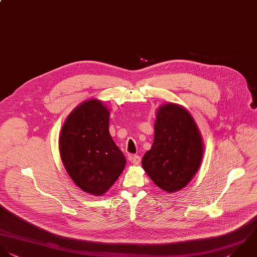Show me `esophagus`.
Instances as JSON below:
<instances>
[{
    "label": "esophagus",
    "instance_id": "obj_1",
    "mask_svg": "<svg viewBox=\"0 0 257 257\" xmlns=\"http://www.w3.org/2000/svg\"><path fill=\"white\" fill-rule=\"evenodd\" d=\"M131 162L134 164V165H139V163L141 162V157L138 156V155H134L131 157Z\"/></svg>",
    "mask_w": 257,
    "mask_h": 257
}]
</instances>
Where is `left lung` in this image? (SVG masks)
<instances>
[{"label": "left lung", "instance_id": "left-lung-1", "mask_svg": "<svg viewBox=\"0 0 257 257\" xmlns=\"http://www.w3.org/2000/svg\"><path fill=\"white\" fill-rule=\"evenodd\" d=\"M204 152L199 128L187 109L174 103L156 112L154 141L142 158V167L162 190L184 188L197 173Z\"/></svg>", "mask_w": 257, "mask_h": 257}]
</instances>
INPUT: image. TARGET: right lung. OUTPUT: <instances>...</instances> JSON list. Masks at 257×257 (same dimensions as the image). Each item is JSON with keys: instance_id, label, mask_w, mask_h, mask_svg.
<instances>
[{"instance_id": "right-lung-1", "label": "right lung", "mask_w": 257, "mask_h": 257, "mask_svg": "<svg viewBox=\"0 0 257 257\" xmlns=\"http://www.w3.org/2000/svg\"><path fill=\"white\" fill-rule=\"evenodd\" d=\"M110 111L102 101L89 99L66 118L59 137L63 165L84 192L104 195L126 165V158L109 132Z\"/></svg>"}]
</instances>
